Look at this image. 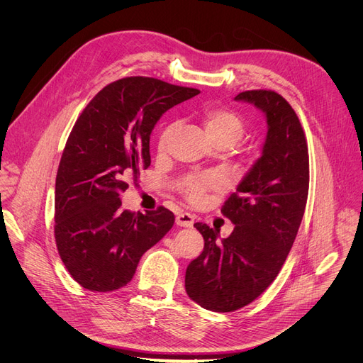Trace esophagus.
<instances>
[{
  "instance_id": "34e87169",
  "label": "esophagus",
  "mask_w": 363,
  "mask_h": 363,
  "mask_svg": "<svg viewBox=\"0 0 363 363\" xmlns=\"http://www.w3.org/2000/svg\"><path fill=\"white\" fill-rule=\"evenodd\" d=\"M175 221H177V225H179V227H192L195 218H194V216H191L188 213H179L177 216Z\"/></svg>"
}]
</instances>
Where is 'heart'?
Wrapping results in <instances>:
<instances>
[{"label":"heart","mask_w":363,"mask_h":363,"mask_svg":"<svg viewBox=\"0 0 363 363\" xmlns=\"http://www.w3.org/2000/svg\"><path fill=\"white\" fill-rule=\"evenodd\" d=\"M201 119L206 135L214 143H228L233 146L241 139L245 130L242 118L237 112L227 108H206L201 113ZM177 126V122H171L162 129L158 140V150L161 153L167 150ZM223 185L224 179L220 175L210 174L189 178L184 185V191L191 202H199L206 191L220 189Z\"/></svg>","instance_id":"b5f03b06"}]
</instances>
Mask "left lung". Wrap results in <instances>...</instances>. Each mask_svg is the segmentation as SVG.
I'll use <instances>...</instances> for the list:
<instances>
[{
    "label": "left lung",
    "instance_id": "8db88e82",
    "mask_svg": "<svg viewBox=\"0 0 363 363\" xmlns=\"http://www.w3.org/2000/svg\"><path fill=\"white\" fill-rule=\"evenodd\" d=\"M235 100L252 103L267 119L262 157L224 202L235 227L218 241L206 224L202 252L185 273L186 294L213 312H234L260 296L277 277L296 240L308 194V150L300 121L273 90H247Z\"/></svg>",
    "mask_w": 363,
    "mask_h": 363
}]
</instances>
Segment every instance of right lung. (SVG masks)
I'll use <instances>...</instances> for the list:
<instances>
[{"label":"right lung","instance_id":"right-lung-1","mask_svg":"<svg viewBox=\"0 0 363 363\" xmlns=\"http://www.w3.org/2000/svg\"><path fill=\"white\" fill-rule=\"evenodd\" d=\"M198 89L152 77H125L103 87L66 142L55 195V237L70 276L90 291L126 286L140 257L174 225L165 206L122 210L121 194L150 165L149 139L161 116Z\"/></svg>","mask_w":363,"mask_h":363}]
</instances>
